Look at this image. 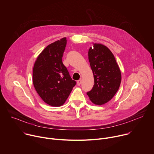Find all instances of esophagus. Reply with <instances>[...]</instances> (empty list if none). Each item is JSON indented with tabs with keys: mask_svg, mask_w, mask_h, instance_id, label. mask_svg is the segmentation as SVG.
Returning <instances> with one entry per match:
<instances>
[{
	"mask_svg": "<svg viewBox=\"0 0 154 154\" xmlns=\"http://www.w3.org/2000/svg\"><path fill=\"white\" fill-rule=\"evenodd\" d=\"M81 83H82V80H79L77 82V84L78 86H80L81 85Z\"/></svg>",
	"mask_w": 154,
	"mask_h": 154,
	"instance_id": "34e87169",
	"label": "esophagus"
}]
</instances>
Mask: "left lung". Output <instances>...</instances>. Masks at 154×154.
Returning <instances> with one entry per match:
<instances>
[{"label":"left lung","mask_w":154,"mask_h":154,"mask_svg":"<svg viewBox=\"0 0 154 154\" xmlns=\"http://www.w3.org/2000/svg\"><path fill=\"white\" fill-rule=\"evenodd\" d=\"M94 84L86 94L95 105H101L110 100L117 93L121 82V73L116 59L107 47L93 43L88 51Z\"/></svg>","instance_id":"1"}]
</instances>
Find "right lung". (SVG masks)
I'll return each mask as SVG.
<instances>
[{
	"instance_id": "right-lung-1",
	"label": "right lung",
	"mask_w": 154,
	"mask_h": 154,
	"mask_svg": "<svg viewBox=\"0 0 154 154\" xmlns=\"http://www.w3.org/2000/svg\"><path fill=\"white\" fill-rule=\"evenodd\" d=\"M66 42L65 37L48 45L37 57L33 69L37 93L52 106L63 105L76 84L62 62Z\"/></svg>"
}]
</instances>
